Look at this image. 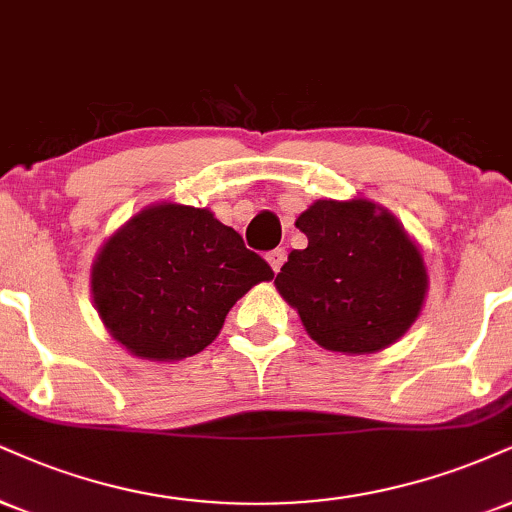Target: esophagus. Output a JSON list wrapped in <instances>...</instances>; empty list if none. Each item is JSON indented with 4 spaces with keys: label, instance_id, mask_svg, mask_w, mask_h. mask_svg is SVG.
Listing matches in <instances>:
<instances>
[{
    "label": "esophagus",
    "instance_id": "obj_1",
    "mask_svg": "<svg viewBox=\"0 0 512 512\" xmlns=\"http://www.w3.org/2000/svg\"><path fill=\"white\" fill-rule=\"evenodd\" d=\"M267 262L272 264L274 272H279V269L283 267V262H286V250H283V248L269 250V252H267Z\"/></svg>",
    "mask_w": 512,
    "mask_h": 512
}]
</instances>
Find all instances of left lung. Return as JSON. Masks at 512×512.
<instances>
[{
    "instance_id": "8db88e82",
    "label": "left lung",
    "mask_w": 512,
    "mask_h": 512,
    "mask_svg": "<svg viewBox=\"0 0 512 512\" xmlns=\"http://www.w3.org/2000/svg\"><path fill=\"white\" fill-rule=\"evenodd\" d=\"M307 236L276 288L307 334L336 353H374L398 341L420 315L427 274L420 250L389 212L367 200H319L295 221Z\"/></svg>"
}]
</instances>
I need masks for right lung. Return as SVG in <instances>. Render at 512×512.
Masks as SVG:
<instances>
[{"instance_id": "right-lung-1", "label": "right lung", "mask_w": 512, "mask_h": 512, "mask_svg": "<svg viewBox=\"0 0 512 512\" xmlns=\"http://www.w3.org/2000/svg\"><path fill=\"white\" fill-rule=\"evenodd\" d=\"M269 279L272 267L212 212L157 205L107 240L92 298L116 341L166 362L207 348L240 295Z\"/></svg>"}]
</instances>
